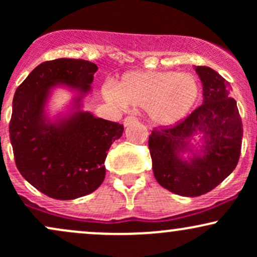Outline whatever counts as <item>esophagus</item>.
I'll use <instances>...</instances> for the list:
<instances>
[{
    "label": "esophagus",
    "instance_id": "esophagus-1",
    "mask_svg": "<svg viewBox=\"0 0 257 257\" xmlns=\"http://www.w3.org/2000/svg\"><path fill=\"white\" fill-rule=\"evenodd\" d=\"M138 122V118L135 116H133V114H131V116H126L124 118V125L128 126V125H132L133 123Z\"/></svg>",
    "mask_w": 257,
    "mask_h": 257
}]
</instances>
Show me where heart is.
Instances as JSON below:
<instances>
[{
  "label": "heart",
  "instance_id": "1",
  "mask_svg": "<svg viewBox=\"0 0 257 257\" xmlns=\"http://www.w3.org/2000/svg\"><path fill=\"white\" fill-rule=\"evenodd\" d=\"M105 99L124 107L147 110L156 124L172 125L184 119L198 102L200 84L191 73L174 71H132L122 76L116 87L105 85Z\"/></svg>",
  "mask_w": 257,
  "mask_h": 257
}]
</instances>
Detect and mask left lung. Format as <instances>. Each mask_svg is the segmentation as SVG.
I'll return each instance as SVG.
<instances>
[{
	"label": "left lung",
	"instance_id": "obj_1",
	"mask_svg": "<svg viewBox=\"0 0 257 257\" xmlns=\"http://www.w3.org/2000/svg\"><path fill=\"white\" fill-rule=\"evenodd\" d=\"M196 72L203 83V104L175 125L158 126L149 137L156 180L185 197L208 193L234 170L243 138V123L237 102L229 95V84L208 66H197ZM197 132L203 134V149L190 162L182 161L178 153L187 149V140Z\"/></svg>",
	"mask_w": 257,
	"mask_h": 257
}]
</instances>
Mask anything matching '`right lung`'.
<instances>
[{"mask_svg":"<svg viewBox=\"0 0 257 257\" xmlns=\"http://www.w3.org/2000/svg\"><path fill=\"white\" fill-rule=\"evenodd\" d=\"M94 63L82 59L44 61L17 88L10 122L16 166L26 181L54 199L87 196L105 179L104 162L112 143L124 126L77 111L52 123L44 118L49 90L57 83L76 88L81 95L90 89Z\"/></svg>","mask_w":257,"mask_h":257,"instance_id":"1","label":"right lung"}]
</instances>
